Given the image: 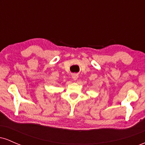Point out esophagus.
<instances>
[{"label":"esophagus","mask_w":145,"mask_h":145,"mask_svg":"<svg viewBox=\"0 0 145 145\" xmlns=\"http://www.w3.org/2000/svg\"><path fill=\"white\" fill-rule=\"evenodd\" d=\"M78 74H73L72 75V78L74 80H76L78 79Z\"/></svg>","instance_id":"esophagus-1"}]
</instances>
